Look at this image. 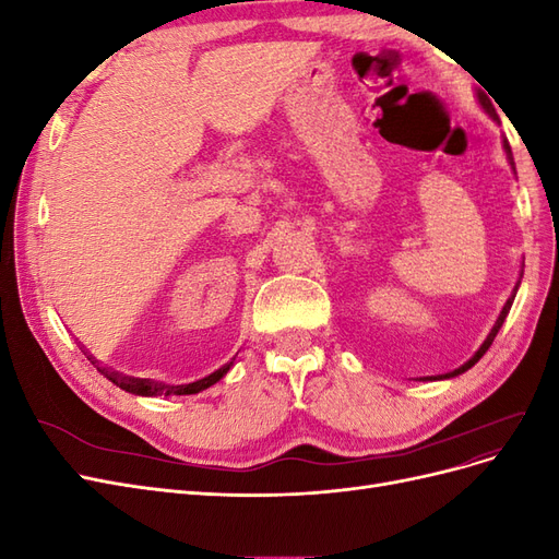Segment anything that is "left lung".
Wrapping results in <instances>:
<instances>
[{
    "mask_svg": "<svg viewBox=\"0 0 559 559\" xmlns=\"http://www.w3.org/2000/svg\"><path fill=\"white\" fill-rule=\"evenodd\" d=\"M478 95V103H480V107L495 118V121H499V116H497V111H495V107H492V103H489V99L485 97V93L483 91H478L476 93ZM503 151H506V158H509V163H511V170L515 173V160H513V151H511V144H509V140L503 138ZM522 273H524V261L520 263V277H518V282H515V286H513V292H511V296H509V300L503 302V308H501V312H499V317H497V321H495V326H492V331L487 333V337L483 341V345L476 349V354H473V357L468 359V361H464L460 368H454V370H450V373H445V376H431V378H419V380H450V378H456V376H462V373H466V370L471 368V366H476L478 361H480V357L483 354L489 349V345L495 343V337H497V333H499V329H501V324L506 321V317H509V312H511V306H513V300H515V294H518V289H520V280H522Z\"/></svg>",
    "mask_w": 559,
    "mask_h": 559,
    "instance_id": "left-lung-1",
    "label": "left lung"
}]
</instances>
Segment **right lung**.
Here are the masks:
<instances>
[{
	"label": "right lung",
	"mask_w": 559,
	"mask_h": 559,
	"mask_svg": "<svg viewBox=\"0 0 559 559\" xmlns=\"http://www.w3.org/2000/svg\"><path fill=\"white\" fill-rule=\"evenodd\" d=\"M88 359L97 366L99 373H103L107 380H111L116 386H121L123 392L134 394V396H189V394H198V392H202V389H207V386H212V384H216L218 380H222L230 370V366L235 364V357H233L228 364H224L222 368H216L214 373L200 378L195 382H189V384H165V382H156V380H148V378H132V376L118 373V370H114V368L99 366L97 359H93L91 354H88Z\"/></svg>",
	"instance_id": "obj_1"
}]
</instances>
